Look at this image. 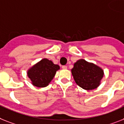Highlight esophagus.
I'll return each mask as SVG.
<instances>
[{
    "instance_id": "esophagus-1",
    "label": "esophagus",
    "mask_w": 124,
    "mask_h": 124,
    "mask_svg": "<svg viewBox=\"0 0 124 124\" xmlns=\"http://www.w3.org/2000/svg\"><path fill=\"white\" fill-rule=\"evenodd\" d=\"M62 68H63V69L66 70V69H67V66H65V65H64V66H62Z\"/></svg>"
}]
</instances>
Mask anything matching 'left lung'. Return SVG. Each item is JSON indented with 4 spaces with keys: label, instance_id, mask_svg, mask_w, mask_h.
<instances>
[{
    "label": "left lung",
    "instance_id": "1",
    "mask_svg": "<svg viewBox=\"0 0 124 124\" xmlns=\"http://www.w3.org/2000/svg\"><path fill=\"white\" fill-rule=\"evenodd\" d=\"M71 74L78 86L89 91L96 89L100 85L104 71L96 64L80 59L74 63Z\"/></svg>",
    "mask_w": 124,
    "mask_h": 124
}]
</instances>
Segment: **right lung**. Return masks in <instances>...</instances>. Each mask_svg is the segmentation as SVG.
I'll list each match as a JSON object with an SVG mask.
<instances>
[{"label":"right lung","instance_id":"1","mask_svg":"<svg viewBox=\"0 0 124 124\" xmlns=\"http://www.w3.org/2000/svg\"><path fill=\"white\" fill-rule=\"evenodd\" d=\"M60 66L55 64L51 60L44 58L31 66L27 71L31 84L38 87H45L53 79Z\"/></svg>","mask_w":124,"mask_h":124}]
</instances>
